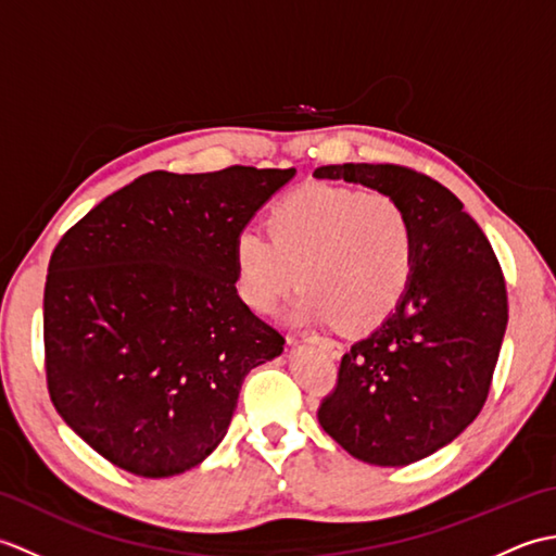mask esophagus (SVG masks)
I'll use <instances>...</instances> for the list:
<instances>
[{
  "label": "esophagus",
  "mask_w": 556,
  "mask_h": 556,
  "mask_svg": "<svg viewBox=\"0 0 556 556\" xmlns=\"http://www.w3.org/2000/svg\"><path fill=\"white\" fill-rule=\"evenodd\" d=\"M308 341L315 346H320L327 353V356H332V358H339L341 353H344V344H341V341H337V339H332V337H308Z\"/></svg>",
  "instance_id": "1"
}]
</instances>
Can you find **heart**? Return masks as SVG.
<instances>
[{
    "label": "heart",
    "mask_w": 556,
    "mask_h": 556,
    "mask_svg": "<svg viewBox=\"0 0 556 556\" xmlns=\"http://www.w3.org/2000/svg\"><path fill=\"white\" fill-rule=\"evenodd\" d=\"M267 232L245 229L233 241L236 289L257 313L275 311L299 279L296 320L370 327L406 296L416 269V224L380 191L301 186L271 205Z\"/></svg>",
    "instance_id": "b5f03b06"
}]
</instances>
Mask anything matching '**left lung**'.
Segmentation results:
<instances>
[{
	"mask_svg": "<svg viewBox=\"0 0 556 556\" xmlns=\"http://www.w3.org/2000/svg\"><path fill=\"white\" fill-rule=\"evenodd\" d=\"M344 179L394 195L416 224L418 255L406 296L344 356L317 420L351 456L408 466L446 446L490 394L509 320L497 255L464 203L401 164H327Z\"/></svg>",
	"mask_w": 556,
	"mask_h": 556,
	"instance_id": "1",
	"label": "left lung"
}]
</instances>
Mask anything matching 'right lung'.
<instances>
[{
  "mask_svg": "<svg viewBox=\"0 0 556 556\" xmlns=\"http://www.w3.org/2000/svg\"><path fill=\"white\" fill-rule=\"evenodd\" d=\"M296 169L150 172L78 219L45 281V375L83 442L140 478L212 454L285 337L236 293L233 241Z\"/></svg>",
  "mask_w": 556,
  "mask_h": 556,
  "instance_id": "add662e5",
  "label": "right lung"
}]
</instances>
